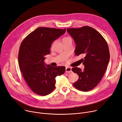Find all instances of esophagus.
<instances>
[{
  "label": "esophagus",
  "instance_id": "obj_1",
  "mask_svg": "<svg viewBox=\"0 0 122 122\" xmlns=\"http://www.w3.org/2000/svg\"><path fill=\"white\" fill-rule=\"evenodd\" d=\"M66 73H68L71 72H72L71 68L70 67H66Z\"/></svg>",
  "mask_w": 122,
  "mask_h": 122
}]
</instances>
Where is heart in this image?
<instances>
[{
	"instance_id": "1",
	"label": "heart",
	"mask_w": 122,
	"mask_h": 122,
	"mask_svg": "<svg viewBox=\"0 0 122 122\" xmlns=\"http://www.w3.org/2000/svg\"><path fill=\"white\" fill-rule=\"evenodd\" d=\"M68 37H66V38H64L63 39V40H65V39H67V38H68Z\"/></svg>"
}]
</instances>
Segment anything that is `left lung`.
Listing matches in <instances>:
<instances>
[{"label": "left lung", "instance_id": "8db88e82", "mask_svg": "<svg viewBox=\"0 0 122 122\" xmlns=\"http://www.w3.org/2000/svg\"><path fill=\"white\" fill-rule=\"evenodd\" d=\"M67 31L76 45L75 55L84 56L80 60L84 70L77 67L71 69L79 76L73 85L80 91H90L99 83L106 71L110 60L107 43L99 32L89 26L67 28Z\"/></svg>", "mask_w": 122, "mask_h": 122}]
</instances>
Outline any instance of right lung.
Masks as SVG:
<instances>
[{"mask_svg": "<svg viewBox=\"0 0 122 122\" xmlns=\"http://www.w3.org/2000/svg\"><path fill=\"white\" fill-rule=\"evenodd\" d=\"M65 29L39 27L23 40L18 54L20 71L30 89L41 96L55 88L56 77L64 73L65 66L45 65V56L50 54L51 43L66 32Z\"/></svg>", "mask_w": 122, "mask_h": 122, "instance_id": "1", "label": "right lung"}]
</instances>
